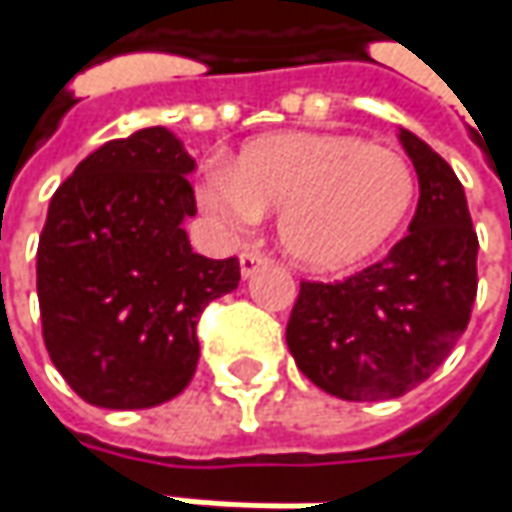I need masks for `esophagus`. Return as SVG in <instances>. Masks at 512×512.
Masks as SVG:
<instances>
[{
    "label": "esophagus",
    "instance_id": "obj_1",
    "mask_svg": "<svg viewBox=\"0 0 512 512\" xmlns=\"http://www.w3.org/2000/svg\"><path fill=\"white\" fill-rule=\"evenodd\" d=\"M269 263V257H263L260 252H243L240 255V274L243 277H252V274L257 272V269H263Z\"/></svg>",
    "mask_w": 512,
    "mask_h": 512
}]
</instances>
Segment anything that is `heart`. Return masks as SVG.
Here are the masks:
<instances>
[{
    "mask_svg": "<svg viewBox=\"0 0 512 512\" xmlns=\"http://www.w3.org/2000/svg\"><path fill=\"white\" fill-rule=\"evenodd\" d=\"M414 198V169L399 152L343 133L266 135L198 186L203 209L235 229L277 209L283 252L309 269L371 255L402 226Z\"/></svg>",
    "mask_w": 512,
    "mask_h": 512,
    "instance_id": "heart-1",
    "label": "heart"
}]
</instances>
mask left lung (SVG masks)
<instances>
[{
  "label": "left lung",
  "mask_w": 512,
  "mask_h": 512,
  "mask_svg": "<svg viewBox=\"0 0 512 512\" xmlns=\"http://www.w3.org/2000/svg\"><path fill=\"white\" fill-rule=\"evenodd\" d=\"M419 203L408 235L379 263L337 283H300L286 326L297 368L351 402L397 399L431 377L465 334L479 240L465 189L422 138L399 130Z\"/></svg>",
  "instance_id": "1"
}]
</instances>
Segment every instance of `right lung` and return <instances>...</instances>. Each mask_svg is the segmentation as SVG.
Wrapping results in <instances>:
<instances>
[{
	"label": "right lung",
	"instance_id": "add662e5",
	"mask_svg": "<svg viewBox=\"0 0 512 512\" xmlns=\"http://www.w3.org/2000/svg\"><path fill=\"white\" fill-rule=\"evenodd\" d=\"M195 158L167 127L90 152L50 198L36 252L47 354L84 402L178 397L198 368L201 311L238 289V257L192 252Z\"/></svg>",
	"mask_w": 512,
	"mask_h": 512
}]
</instances>
